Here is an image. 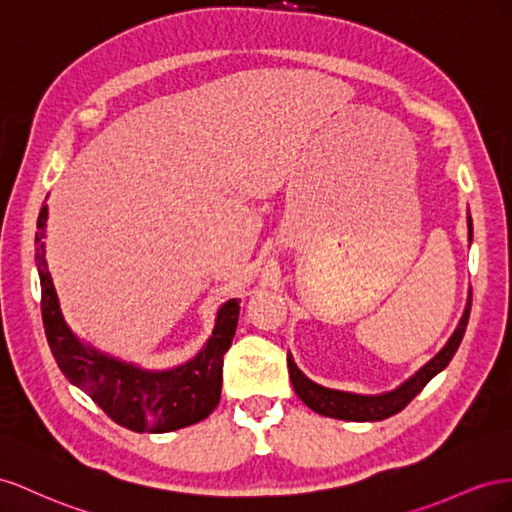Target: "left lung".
Returning a JSON list of instances; mask_svg holds the SVG:
<instances>
[{
    "instance_id": "1",
    "label": "left lung",
    "mask_w": 512,
    "mask_h": 512,
    "mask_svg": "<svg viewBox=\"0 0 512 512\" xmlns=\"http://www.w3.org/2000/svg\"><path fill=\"white\" fill-rule=\"evenodd\" d=\"M467 238H470V242H472V216L470 214H467ZM470 309H472V291L467 294L465 311L459 319L455 332H452L450 339L446 341V345L425 364V367H420L410 379H405L403 384H399L390 392L358 394V392L326 388V386H321V384L313 382V379L306 377L298 369V364L294 362V356H291V352H289L287 367H289L291 386H294L302 403L306 407H311L313 412H317L321 416L352 420V422H375V420L390 418L394 414H399L403 407L410 403L437 373H442L448 367V362L452 360V356H455V352L461 345V339H463L465 328H467V319H470Z\"/></svg>"
}]
</instances>
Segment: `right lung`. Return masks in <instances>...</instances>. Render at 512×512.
Wrapping results in <instances>:
<instances>
[{
    "mask_svg": "<svg viewBox=\"0 0 512 512\" xmlns=\"http://www.w3.org/2000/svg\"><path fill=\"white\" fill-rule=\"evenodd\" d=\"M47 218L42 206L36 231V268L42 289V321L51 352L70 384L118 425L137 433H169L208 418L221 401L223 356L238 328L240 300L231 298L216 311L214 330L199 354L178 367L152 371L100 352L68 326L47 266Z\"/></svg>",
    "mask_w": 512,
    "mask_h": 512,
    "instance_id": "right-lung-1",
    "label": "right lung"
}]
</instances>
